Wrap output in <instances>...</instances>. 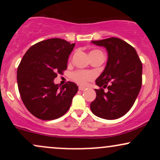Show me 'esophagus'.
Masks as SVG:
<instances>
[{
	"mask_svg": "<svg viewBox=\"0 0 160 160\" xmlns=\"http://www.w3.org/2000/svg\"><path fill=\"white\" fill-rule=\"evenodd\" d=\"M85 89H86L85 87H82V86H79V90L83 91V90H85Z\"/></svg>",
	"mask_w": 160,
	"mask_h": 160,
	"instance_id": "1",
	"label": "esophagus"
}]
</instances>
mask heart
<instances>
[{
  "label": "heart",
  "mask_w": 160,
  "mask_h": 160,
  "mask_svg": "<svg viewBox=\"0 0 160 160\" xmlns=\"http://www.w3.org/2000/svg\"><path fill=\"white\" fill-rule=\"evenodd\" d=\"M100 52L99 50H92L90 52V54L92 53ZM73 80L76 82L79 85L86 86L87 85L88 82L91 81L95 78V74L92 71H74L71 75Z\"/></svg>",
  "instance_id": "heart-1"
}]
</instances>
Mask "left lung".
I'll list each match as a JSON object with an SVG mask.
<instances>
[{
    "instance_id": "8db88e82",
    "label": "left lung",
    "mask_w": 160,
    "mask_h": 160,
    "mask_svg": "<svg viewBox=\"0 0 160 160\" xmlns=\"http://www.w3.org/2000/svg\"><path fill=\"white\" fill-rule=\"evenodd\" d=\"M93 44L105 47L108 58L102 74L95 80L96 98L90 104L97 117L115 120L131 109L140 92L142 63L133 47L117 38L92 40ZM107 87L108 92H104Z\"/></svg>"
}]
</instances>
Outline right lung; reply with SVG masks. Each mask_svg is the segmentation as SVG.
Instances as JSON below:
<instances>
[{"instance_id":"right-lung-1","label":"right lung","mask_w":160,"mask_h":160,"mask_svg":"<svg viewBox=\"0 0 160 160\" xmlns=\"http://www.w3.org/2000/svg\"><path fill=\"white\" fill-rule=\"evenodd\" d=\"M74 46L52 38L33 45L24 55L17 69L18 88L28 111L37 118L56 120L71 107L78 86L73 82L60 86L54 79L67 69Z\"/></svg>"}]
</instances>
